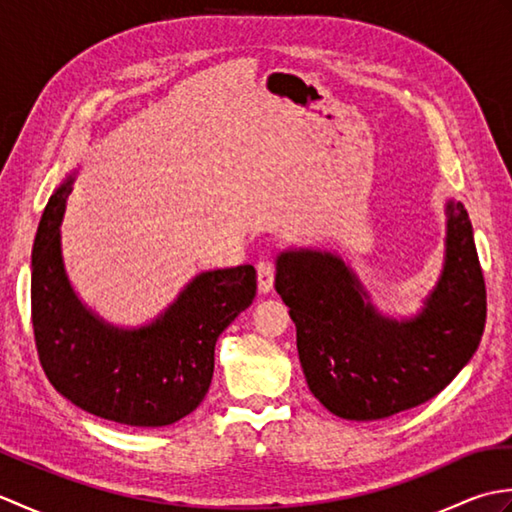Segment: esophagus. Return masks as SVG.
Here are the masks:
<instances>
[{"label": "esophagus", "instance_id": "1", "mask_svg": "<svg viewBox=\"0 0 512 512\" xmlns=\"http://www.w3.org/2000/svg\"><path fill=\"white\" fill-rule=\"evenodd\" d=\"M275 284V264L270 259H262L257 264V286L259 292H270Z\"/></svg>", "mask_w": 512, "mask_h": 512}]
</instances>
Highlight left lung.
Returning <instances> with one entry per match:
<instances>
[{
    "label": "left lung",
    "mask_w": 512,
    "mask_h": 512,
    "mask_svg": "<svg viewBox=\"0 0 512 512\" xmlns=\"http://www.w3.org/2000/svg\"><path fill=\"white\" fill-rule=\"evenodd\" d=\"M275 288L297 325L299 361L321 405L345 420L418 407L471 361L486 323V286L462 202L447 204V255L413 319H387L339 255L286 250Z\"/></svg>",
    "instance_id": "8db88e82"
}]
</instances>
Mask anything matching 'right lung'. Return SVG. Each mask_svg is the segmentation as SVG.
Returning <instances> with one entry per match:
<instances>
[{"instance_id": "obj_1", "label": "right lung", "mask_w": 512, "mask_h": 512, "mask_svg": "<svg viewBox=\"0 0 512 512\" xmlns=\"http://www.w3.org/2000/svg\"><path fill=\"white\" fill-rule=\"evenodd\" d=\"M70 182L52 193L32 246L30 308L43 372L61 396L129 427H165L209 391L215 341L255 299V268L200 273L160 317L123 330L76 297L61 257V217Z\"/></svg>"}]
</instances>
